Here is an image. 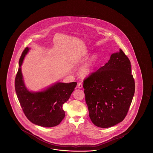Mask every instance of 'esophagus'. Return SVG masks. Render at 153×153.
Returning <instances> with one entry per match:
<instances>
[{"label":"esophagus","mask_w":153,"mask_h":153,"mask_svg":"<svg viewBox=\"0 0 153 153\" xmlns=\"http://www.w3.org/2000/svg\"><path fill=\"white\" fill-rule=\"evenodd\" d=\"M77 86H78V87L79 88H82V83H81V82H79V84H78V85H77Z\"/></svg>","instance_id":"34e87169"}]
</instances>
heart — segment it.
Here are the masks:
<instances>
[{
    "mask_svg": "<svg viewBox=\"0 0 153 153\" xmlns=\"http://www.w3.org/2000/svg\"><path fill=\"white\" fill-rule=\"evenodd\" d=\"M97 59V55H94L86 63L80 68V73L82 76H87L92 72Z\"/></svg>",
    "mask_w": 153,
    "mask_h": 153,
    "instance_id": "obj_1",
    "label": "heart"
}]
</instances>
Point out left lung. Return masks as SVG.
<instances>
[{"mask_svg":"<svg viewBox=\"0 0 153 153\" xmlns=\"http://www.w3.org/2000/svg\"><path fill=\"white\" fill-rule=\"evenodd\" d=\"M89 117L97 127L108 128L122 122L135 93L131 62L122 50L84 80Z\"/></svg>","mask_w":153,"mask_h":153,"instance_id":"obj_1","label":"left lung"}]
</instances>
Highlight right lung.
I'll use <instances>...</instances> for the list:
<instances>
[{
  "label": "right lung",
  "instance_id": "right-lung-1",
  "mask_svg": "<svg viewBox=\"0 0 153 153\" xmlns=\"http://www.w3.org/2000/svg\"><path fill=\"white\" fill-rule=\"evenodd\" d=\"M29 49L26 47L22 52L15 79L18 100L25 116L31 122L45 127L56 126L65 117L62 105L69 99L77 82H57L42 92L29 91L24 84L21 66Z\"/></svg>",
  "mask_w": 153,
  "mask_h": 153
}]
</instances>
